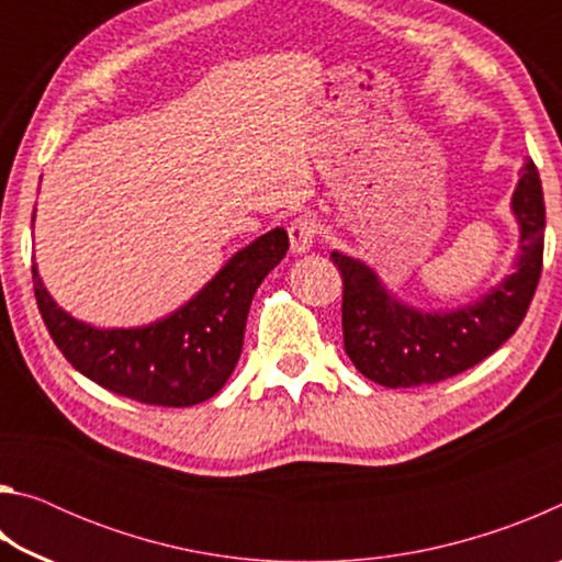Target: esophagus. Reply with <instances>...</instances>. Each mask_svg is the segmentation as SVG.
Returning <instances> with one entry per match:
<instances>
[{
    "label": "esophagus",
    "instance_id": "1",
    "mask_svg": "<svg viewBox=\"0 0 562 562\" xmlns=\"http://www.w3.org/2000/svg\"><path fill=\"white\" fill-rule=\"evenodd\" d=\"M288 233H290V250L294 255L307 252L317 240V221L312 215H300L297 221L290 223Z\"/></svg>",
    "mask_w": 562,
    "mask_h": 562
}]
</instances>
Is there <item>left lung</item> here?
<instances>
[{
  "label": "left lung",
  "mask_w": 562,
  "mask_h": 562,
  "mask_svg": "<svg viewBox=\"0 0 562 562\" xmlns=\"http://www.w3.org/2000/svg\"><path fill=\"white\" fill-rule=\"evenodd\" d=\"M513 213L520 223L518 270L471 307L446 315L406 307L367 265L331 252L345 282L341 335L351 364L376 384L402 389L443 382L491 357L520 327L543 272L546 201L532 160L520 168Z\"/></svg>",
  "instance_id": "obj_1"
}]
</instances>
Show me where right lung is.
<instances>
[{
    "mask_svg": "<svg viewBox=\"0 0 562 562\" xmlns=\"http://www.w3.org/2000/svg\"><path fill=\"white\" fill-rule=\"evenodd\" d=\"M282 227L247 245L215 278L156 325L93 329L49 297L34 274L36 307L66 361L109 392L148 406H193L215 396L240 359L252 294L288 252Z\"/></svg>",
    "mask_w": 562,
    "mask_h": 562,
    "instance_id": "obj_1",
    "label": "right lung"
}]
</instances>
